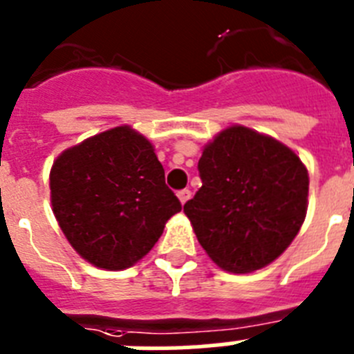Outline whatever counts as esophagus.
I'll return each instance as SVG.
<instances>
[{
    "mask_svg": "<svg viewBox=\"0 0 354 354\" xmlns=\"http://www.w3.org/2000/svg\"><path fill=\"white\" fill-rule=\"evenodd\" d=\"M177 196H179L180 204L184 205L187 202V200H189V196H192V192H189V189H183V192L177 193Z\"/></svg>",
    "mask_w": 354,
    "mask_h": 354,
    "instance_id": "1",
    "label": "esophagus"
}]
</instances>
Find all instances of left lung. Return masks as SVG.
I'll return each instance as SVG.
<instances>
[{
    "label": "left lung",
    "instance_id": "left-lung-1",
    "mask_svg": "<svg viewBox=\"0 0 354 354\" xmlns=\"http://www.w3.org/2000/svg\"><path fill=\"white\" fill-rule=\"evenodd\" d=\"M198 171L184 214L218 268L252 273L289 248L308 207V170L292 149L234 124L204 147Z\"/></svg>",
    "mask_w": 354,
    "mask_h": 354
}]
</instances>
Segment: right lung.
Here are the masks:
<instances>
[{"instance_id": "right-lung-1", "label": "right lung", "mask_w": 354, "mask_h": 354, "mask_svg": "<svg viewBox=\"0 0 354 354\" xmlns=\"http://www.w3.org/2000/svg\"><path fill=\"white\" fill-rule=\"evenodd\" d=\"M51 207L86 262L120 271L154 248L180 202L165 184L154 145L131 126L90 136L55 159Z\"/></svg>"}]
</instances>
